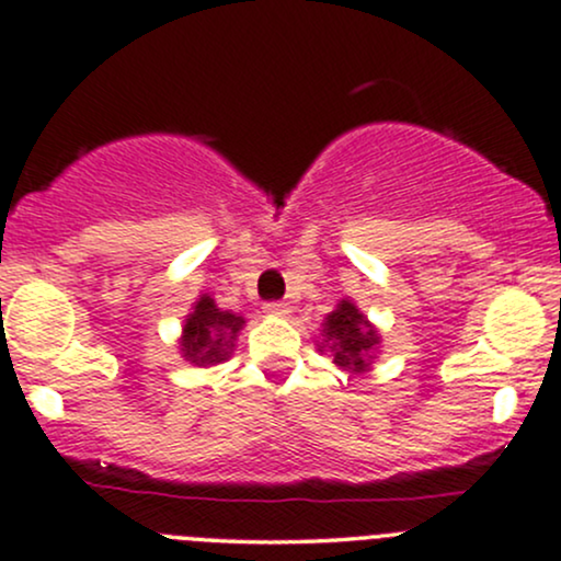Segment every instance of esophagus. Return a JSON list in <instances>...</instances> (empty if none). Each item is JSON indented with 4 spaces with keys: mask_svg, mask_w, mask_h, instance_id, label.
Segmentation results:
<instances>
[{
    "mask_svg": "<svg viewBox=\"0 0 561 561\" xmlns=\"http://www.w3.org/2000/svg\"><path fill=\"white\" fill-rule=\"evenodd\" d=\"M263 309H266L271 317H287V313H290V304H285V300H268Z\"/></svg>",
    "mask_w": 561,
    "mask_h": 561,
    "instance_id": "esophagus-1",
    "label": "esophagus"
}]
</instances>
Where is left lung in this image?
Here are the masks:
<instances>
[{
	"label": "left lung",
	"instance_id": "1",
	"mask_svg": "<svg viewBox=\"0 0 561 561\" xmlns=\"http://www.w3.org/2000/svg\"><path fill=\"white\" fill-rule=\"evenodd\" d=\"M324 343L319 351L328 346L332 351V362L341 370L348 373H365L370 367L375 348L380 346L378 330L367 322V317L356 309L351 300H341L335 311L328 313L324 319Z\"/></svg>",
	"mask_w": 561,
	"mask_h": 561
}]
</instances>
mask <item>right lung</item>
<instances>
[{"mask_svg": "<svg viewBox=\"0 0 561 561\" xmlns=\"http://www.w3.org/2000/svg\"><path fill=\"white\" fill-rule=\"evenodd\" d=\"M242 324V317L218 309L210 295H202L183 324L181 354L196 367L218 365L231 356L233 341H237Z\"/></svg>", "mask_w": 561, "mask_h": 561, "instance_id": "obj_1", "label": "right lung"}]
</instances>
